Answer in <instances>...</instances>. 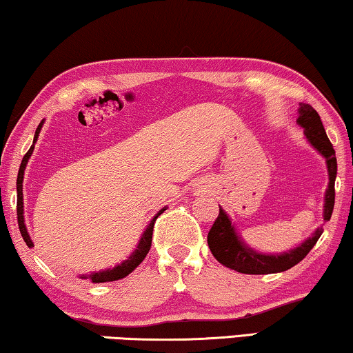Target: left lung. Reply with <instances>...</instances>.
I'll use <instances>...</instances> for the list:
<instances>
[{"label":"left lung","instance_id":"1","mask_svg":"<svg viewBox=\"0 0 353 353\" xmlns=\"http://www.w3.org/2000/svg\"><path fill=\"white\" fill-rule=\"evenodd\" d=\"M296 123L304 130L307 143L323 157L327 163L328 188L323 199V222H328L334 208V181L336 172H338L334 149L330 143L320 115L311 104H299ZM322 233L323 225L314 231L311 238L304 239L301 244L290 250L282 252V254H263L244 243V239L236 231L234 223L231 222L230 215L220 208L219 217L208 234V244L217 261L230 270L243 272V274H272V272L287 271L298 265L311 252Z\"/></svg>","mask_w":353,"mask_h":353}]
</instances>
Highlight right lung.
<instances>
[{
	"label": "right lung",
	"instance_id": "right-lung-1",
	"mask_svg": "<svg viewBox=\"0 0 353 353\" xmlns=\"http://www.w3.org/2000/svg\"><path fill=\"white\" fill-rule=\"evenodd\" d=\"M42 125H44V120L38 125V128H36V133H34V139H33V145L30 147V150L26 152L22 163H20V170H19V174H17V220H19V228H20V234H22L23 241L26 243L28 247H33V241H31L30 234H28V230H26V225H25V215H23V176H25V170H26V165H28V160L31 154H33L34 150V144L36 141L39 138V133H41V128ZM166 210V208L160 209L159 212L154 215V219L150 220V223L147 225L144 233L141 234V239L138 245H136V249L131 252L130 256L126 260H123L122 263H119V265H115L114 268H108V270H103V271H93L90 274H79V279H88V281H92L93 283H101V282H114V281H119V279H123L130 274V272H133L136 268H138L143 260L145 259V255L149 254L150 250V245H152V233H154V223L155 220L159 219V215L163 214Z\"/></svg>",
	"mask_w": 353,
	"mask_h": 353
}]
</instances>
